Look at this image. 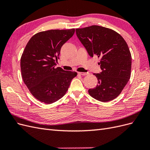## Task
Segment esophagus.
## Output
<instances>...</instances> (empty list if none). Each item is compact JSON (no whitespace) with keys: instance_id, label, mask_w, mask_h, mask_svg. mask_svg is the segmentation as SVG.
<instances>
[{"instance_id":"esophagus-1","label":"esophagus","mask_w":150,"mask_h":150,"mask_svg":"<svg viewBox=\"0 0 150 150\" xmlns=\"http://www.w3.org/2000/svg\"><path fill=\"white\" fill-rule=\"evenodd\" d=\"M78 74L81 76H86V75L88 74V72H78Z\"/></svg>"}]
</instances>
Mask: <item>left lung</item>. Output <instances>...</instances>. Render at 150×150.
I'll list each match as a JSON object with an SVG mask.
<instances>
[{
  "instance_id": "8db88e82",
  "label": "left lung",
  "mask_w": 150,
  "mask_h": 150,
  "mask_svg": "<svg viewBox=\"0 0 150 150\" xmlns=\"http://www.w3.org/2000/svg\"><path fill=\"white\" fill-rule=\"evenodd\" d=\"M76 35L91 57L100 59L102 72L94 73L98 78L96 88L88 93L93 98L108 102L116 98L131 77V55L122 36L111 29L91 25L76 29Z\"/></svg>"
}]
</instances>
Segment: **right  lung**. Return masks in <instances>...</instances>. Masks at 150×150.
Listing matches in <instances>:
<instances>
[{"label": "right lung", "mask_w": 150, "mask_h": 150, "mask_svg": "<svg viewBox=\"0 0 150 150\" xmlns=\"http://www.w3.org/2000/svg\"><path fill=\"white\" fill-rule=\"evenodd\" d=\"M74 29L49 30L34 35L21 58L22 78L33 96L40 102L51 104L66 93L77 72L55 67L61 48Z\"/></svg>", "instance_id": "add662e5"}]
</instances>
